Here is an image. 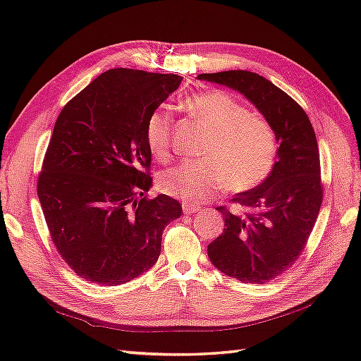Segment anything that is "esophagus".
<instances>
[{"instance_id": "1", "label": "esophagus", "mask_w": 361, "mask_h": 361, "mask_svg": "<svg viewBox=\"0 0 361 361\" xmlns=\"http://www.w3.org/2000/svg\"><path fill=\"white\" fill-rule=\"evenodd\" d=\"M198 209H200V206H198L197 203H188V202H185L183 203V212L186 214H194V212H197Z\"/></svg>"}]
</instances>
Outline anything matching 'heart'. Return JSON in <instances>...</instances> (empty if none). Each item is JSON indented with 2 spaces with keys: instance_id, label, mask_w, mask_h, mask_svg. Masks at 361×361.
Returning <instances> with one entry per match:
<instances>
[{
  "instance_id": "b5f03b06",
  "label": "heart",
  "mask_w": 361,
  "mask_h": 361,
  "mask_svg": "<svg viewBox=\"0 0 361 361\" xmlns=\"http://www.w3.org/2000/svg\"><path fill=\"white\" fill-rule=\"evenodd\" d=\"M186 109L209 130L200 147L203 158L186 159L158 180L164 194L183 200H203L229 188L245 192L264 183L278 158L273 126L224 90L204 91L185 101ZM173 116L153 110L144 126L147 149L158 161L171 158Z\"/></svg>"
}]
</instances>
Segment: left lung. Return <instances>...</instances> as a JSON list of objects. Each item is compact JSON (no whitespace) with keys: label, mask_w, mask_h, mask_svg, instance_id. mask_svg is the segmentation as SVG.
Masks as SVG:
<instances>
[{"label":"left lung","mask_w":361,"mask_h":361,"mask_svg":"<svg viewBox=\"0 0 361 361\" xmlns=\"http://www.w3.org/2000/svg\"><path fill=\"white\" fill-rule=\"evenodd\" d=\"M198 79L240 91L278 136L273 172L257 188L233 198L239 211L217 206L225 228L208 245L211 262L221 273L265 283L296 262L318 219L324 185L315 130L295 99L256 73L235 70L200 74Z\"/></svg>","instance_id":"8db88e82"}]
</instances>
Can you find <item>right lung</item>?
<instances>
[{"instance_id":"right-lung-1","label":"right lung","mask_w":361,"mask_h":361,"mask_svg":"<svg viewBox=\"0 0 361 361\" xmlns=\"http://www.w3.org/2000/svg\"><path fill=\"white\" fill-rule=\"evenodd\" d=\"M176 74L114 68L68 102L54 126L37 194L54 247L71 270L119 286L155 265L175 198L149 197V114L180 87Z\"/></svg>"}]
</instances>
